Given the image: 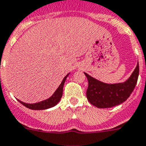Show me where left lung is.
<instances>
[{
	"label": "left lung",
	"mask_w": 146,
	"mask_h": 146,
	"mask_svg": "<svg viewBox=\"0 0 146 146\" xmlns=\"http://www.w3.org/2000/svg\"><path fill=\"white\" fill-rule=\"evenodd\" d=\"M139 72V68L137 63L131 76L125 82L114 84L101 82L84 72L88 80L87 100L93 106L100 108H111L121 104L133 91L138 80Z\"/></svg>",
	"instance_id": "1"
}]
</instances>
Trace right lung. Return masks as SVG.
I'll list each match as a JSON object with an SVG mask.
<instances>
[{
	"mask_svg": "<svg viewBox=\"0 0 146 146\" xmlns=\"http://www.w3.org/2000/svg\"><path fill=\"white\" fill-rule=\"evenodd\" d=\"M68 74H68L64 78L62 81L61 84L59 85V87L57 88V90L55 91V93H53V95L51 96L50 97L47 99V100L41 101L40 102H37V103H33V104L25 103V102H22V101L19 100L18 101L20 102L21 104H23L24 106L27 107L28 108L32 109V110H44V109L52 108V107L56 106L60 101V100H61L62 96V92H63L64 84H65V81H66Z\"/></svg>",
	"mask_w": 146,
	"mask_h": 146,
	"instance_id": "1",
	"label": "right lung"
}]
</instances>
